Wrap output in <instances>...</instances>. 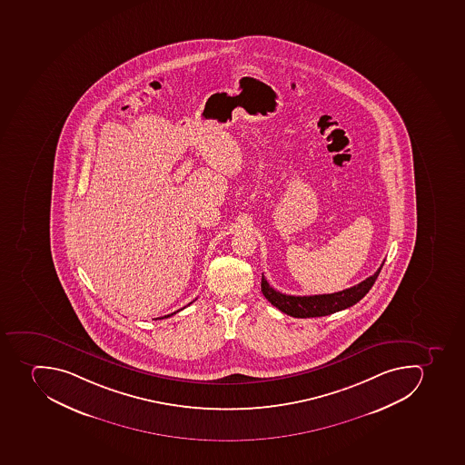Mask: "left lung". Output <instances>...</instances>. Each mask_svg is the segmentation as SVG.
I'll return each mask as SVG.
<instances>
[{
	"mask_svg": "<svg viewBox=\"0 0 465 465\" xmlns=\"http://www.w3.org/2000/svg\"><path fill=\"white\" fill-rule=\"evenodd\" d=\"M384 262L374 275L363 280L360 284L353 285L351 289L337 292L331 294H315V296H289L280 293L271 287L265 277H262V293L268 299L271 304L280 309L282 312L294 318H315V316L331 315L343 309L351 308L353 304L362 299L374 285L375 280L379 277Z\"/></svg>",
	"mask_w": 465,
	"mask_h": 465,
	"instance_id": "1",
	"label": "left lung"
}]
</instances>
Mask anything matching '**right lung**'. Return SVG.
I'll list each match as a JSON object with an SVG mask.
<instances>
[{"instance_id": "1", "label": "right lung", "mask_w": 465, "mask_h": 465, "mask_svg": "<svg viewBox=\"0 0 465 465\" xmlns=\"http://www.w3.org/2000/svg\"><path fill=\"white\" fill-rule=\"evenodd\" d=\"M193 303V302H192ZM192 303H188V304H192ZM176 312H180V311H176ZM175 313V312H173ZM173 313H171V315H164V316H162V318H156V320H163V318H168V316H172L173 315Z\"/></svg>"}]
</instances>
